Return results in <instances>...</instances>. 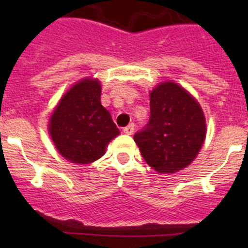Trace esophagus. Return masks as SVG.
<instances>
[{
	"mask_svg": "<svg viewBox=\"0 0 248 248\" xmlns=\"http://www.w3.org/2000/svg\"><path fill=\"white\" fill-rule=\"evenodd\" d=\"M124 132L126 134H128V136H131V134H133L134 132V124H129L128 126H126L124 128Z\"/></svg>",
	"mask_w": 248,
	"mask_h": 248,
	"instance_id": "obj_1",
	"label": "esophagus"
}]
</instances>
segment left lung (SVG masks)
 Here are the masks:
<instances>
[{
    "mask_svg": "<svg viewBox=\"0 0 248 248\" xmlns=\"http://www.w3.org/2000/svg\"><path fill=\"white\" fill-rule=\"evenodd\" d=\"M206 124L198 102L175 82L150 93V120L134 134L142 158L158 172H176L196 158Z\"/></svg>",
    "mask_w": 248,
    "mask_h": 248,
    "instance_id": "obj_1",
    "label": "left lung"
}]
</instances>
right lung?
<instances>
[{
    "label": "right lung",
    "mask_w": 248,
    "mask_h": 248,
    "mask_svg": "<svg viewBox=\"0 0 248 248\" xmlns=\"http://www.w3.org/2000/svg\"><path fill=\"white\" fill-rule=\"evenodd\" d=\"M57 151L72 163L87 164L101 158L120 131L101 104V85L84 79L60 101L49 122Z\"/></svg>",
    "instance_id": "1"
}]
</instances>
